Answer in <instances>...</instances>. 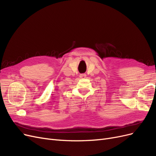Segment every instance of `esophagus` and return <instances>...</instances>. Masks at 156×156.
<instances>
[{"instance_id":"1","label":"esophagus","mask_w":156,"mask_h":156,"mask_svg":"<svg viewBox=\"0 0 156 156\" xmlns=\"http://www.w3.org/2000/svg\"><path fill=\"white\" fill-rule=\"evenodd\" d=\"M79 77H80V78H81V79H84L87 77V75H86V74H81L79 75Z\"/></svg>"}]
</instances>
